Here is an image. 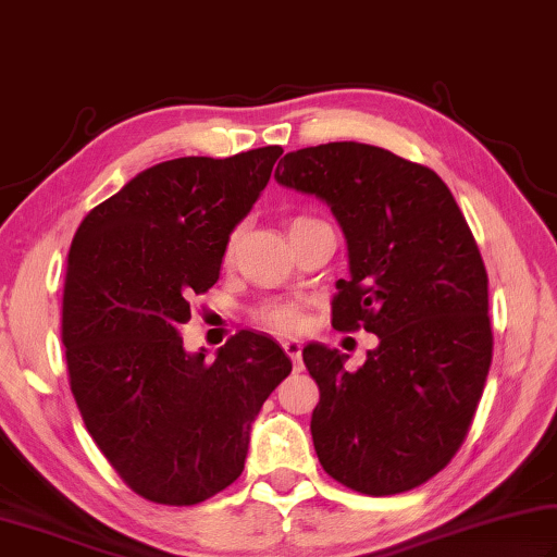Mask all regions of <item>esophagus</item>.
<instances>
[{
	"instance_id": "34e87169",
	"label": "esophagus",
	"mask_w": 557,
	"mask_h": 557,
	"mask_svg": "<svg viewBox=\"0 0 557 557\" xmlns=\"http://www.w3.org/2000/svg\"><path fill=\"white\" fill-rule=\"evenodd\" d=\"M281 347L286 349V355L294 359V367H296V372H300V369H304V364H300V343L298 339H284V343H281Z\"/></svg>"
}]
</instances>
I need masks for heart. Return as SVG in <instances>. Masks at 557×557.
Returning <instances> with one entry per match:
<instances>
[{
    "label": "heart",
    "mask_w": 557,
    "mask_h": 557,
    "mask_svg": "<svg viewBox=\"0 0 557 557\" xmlns=\"http://www.w3.org/2000/svg\"><path fill=\"white\" fill-rule=\"evenodd\" d=\"M257 320L261 325L271 330H278V333H290L300 325V306L294 300H267L257 308Z\"/></svg>",
    "instance_id": "b5f03b06"
}]
</instances>
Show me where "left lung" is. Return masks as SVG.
I'll list each match as a JSON object with an SVG mask.
<instances>
[{"label":"left lung","instance_id":"8db88e82","mask_svg":"<svg viewBox=\"0 0 557 557\" xmlns=\"http://www.w3.org/2000/svg\"><path fill=\"white\" fill-rule=\"evenodd\" d=\"M273 178L327 202L349 263L333 325L379 337L357 372L337 349L304 347L318 460L369 496L413 490L462 445L492 364L490 281L465 214L435 171L372 144L290 151Z\"/></svg>","mask_w":557,"mask_h":557}]
</instances>
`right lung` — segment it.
<instances>
[{
  "label": "right lung",
  "instance_id": "obj_1",
  "mask_svg": "<svg viewBox=\"0 0 557 557\" xmlns=\"http://www.w3.org/2000/svg\"><path fill=\"white\" fill-rule=\"evenodd\" d=\"M281 146L156 163L77 227L63 345L87 433L144 499L193 506L244 470L253 418L290 374L269 335L242 330L205 362L183 347L190 300L220 278L230 234Z\"/></svg>",
  "mask_w": 557,
  "mask_h": 557
}]
</instances>
